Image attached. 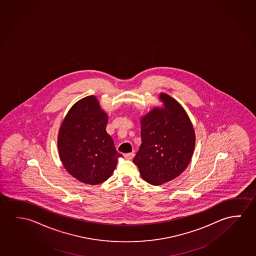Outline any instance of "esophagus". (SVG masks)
I'll list each match as a JSON object with an SVG mask.
<instances>
[{
	"instance_id": "1",
	"label": "esophagus",
	"mask_w": 256,
	"mask_h": 256,
	"mask_svg": "<svg viewBox=\"0 0 256 256\" xmlns=\"http://www.w3.org/2000/svg\"><path fill=\"white\" fill-rule=\"evenodd\" d=\"M124 157L126 160H131V158H133L134 157V154L133 152H130V154H124Z\"/></svg>"
}]
</instances>
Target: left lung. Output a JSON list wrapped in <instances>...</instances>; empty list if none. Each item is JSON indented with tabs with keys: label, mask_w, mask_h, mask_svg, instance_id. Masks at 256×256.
<instances>
[{
	"label": "left lung",
	"mask_w": 256,
	"mask_h": 256,
	"mask_svg": "<svg viewBox=\"0 0 256 256\" xmlns=\"http://www.w3.org/2000/svg\"><path fill=\"white\" fill-rule=\"evenodd\" d=\"M160 98L165 109L155 108L141 120L142 144L133 160L142 178L152 185L179 176L195 147L194 130L184 108L166 94Z\"/></svg>",
	"instance_id": "left-lung-1"
}]
</instances>
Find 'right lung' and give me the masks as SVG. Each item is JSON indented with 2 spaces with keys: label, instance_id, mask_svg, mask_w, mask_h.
Here are the masks:
<instances>
[{
  "label": "right lung",
  "instance_id": "add662e5",
  "mask_svg": "<svg viewBox=\"0 0 256 256\" xmlns=\"http://www.w3.org/2000/svg\"><path fill=\"white\" fill-rule=\"evenodd\" d=\"M107 122L98 101L90 96L74 104L60 126V160L68 173L84 184L107 180L122 157L106 130Z\"/></svg>",
  "mask_w": 256,
  "mask_h": 256
}]
</instances>
